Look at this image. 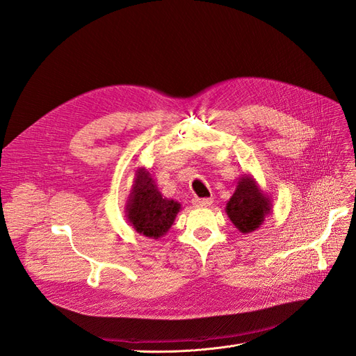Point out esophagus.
<instances>
[{"label":"esophagus","mask_w":356,"mask_h":356,"mask_svg":"<svg viewBox=\"0 0 356 356\" xmlns=\"http://www.w3.org/2000/svg\"><path fill=\"white\" fill-rule=\"evenodd\" d=\"M212 202H213V200H212L211 197H208V199H199V197H195V199H193V204H195V207H200V208L211 207Z\"/></svg>","instance_id":"esophagus-1"}]
</instances>
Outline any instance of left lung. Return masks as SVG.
<instances>
[{
  "instance_id": "left-lung-1",
  "label": "left lung",
  "mask_w": 356,
  "mask_h": 356,
  "mask_svg": "<svg viewBox=\"0 0 356 356\" xmlns=\"http://www.w3.org/2000/svg\"><path fill=\"white\" fill-rule=\"evenodd\" d=\"M272 212V202L266 193L258 187L252 175L243 174L233 196L225 204V213L241 233H252L263 225Z\"/></svg>"
}]
</instances>
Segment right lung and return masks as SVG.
I'll list each match as a JSON object with an SVG mask.
<instances>
[{
  "mask_svg": "<svg viewBox=\"0 0 356 356\" xmlns=\"http://www.w3.org/2000/svg\"><path fill=\"white\" fill-rule=\"evenodd\" d=\"M181 209V203L163 197L149 170L144 166L135 170L124 213L136 233L159 239L169 232Z\"/></svg>",
  "mask_w": 356,
  "mask_h": 356,
  "instance_id": "obj_1",
  "label": "right lung"
}]
</instances>
